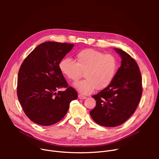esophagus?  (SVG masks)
Instances as JSON below:
<instances>
[{
	"label": "esophagus",
	"mask_w": 159,
	"mask_h": 159,
	"mask_svg": "<svg viewBox=\"0 0 159 159\" xmlns=\"http://www.w3.org/2000/svg\"><path fill=\"white\" fill-rule=\"evenodd\" d=\"M78 97H79V99H85V98H86V97H84V96H83V95H78Z\"/></svg>",
	"instance_id": "1"
}]
</instances>
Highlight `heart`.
Listing matches in <instances>:
<instances>
[{
  "label": "heart",
  "instance_id": "obj_1",
  "mask_svg": "<svg viewBox=\"0 0 159 159\" xmlns=\"http://www.w3.org/2000/svg\"><path fill=\"white\" fill-rule=\"evenodd\" d=\"M75 58V61L70 58H63L59 69L72 81L79 80L84 73L86 79L73 85L80 93L89 95L96 89H104L113 82L117 70V62L113 55L88 48L78 52Z\"/></svg>",
  "mask_w": 159,
  "mask_h": 159
}]
</instances>
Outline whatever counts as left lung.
Instances as JSON below:
<instances>
[{"instance_id": "1", "label": "left lung", "mask_w": 159, "mask_h": 159, "mask_svg": "<svg viewBox=\"0 0 159 159\" xmlns=\"http://www.w3.org/2000/svg\"><path fill=\"white\" fill-rule=\"evenodd\" d=\"M121 66L111 84L92 96L96 106L89 113L93 120L105 127H115L126 122L134 113L143 93L141 74L135 61L118 48Z\"/></svg>"}]
</instances>
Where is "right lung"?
<instances>
[{"label": "right lung", "instance_id": "obj_1", "mask_svg": "<svg viewBox=\"0 0 159 159\" xmlns=\"http://www.w3.org/2000/svg\"><path fill=\"white\" fill-rule=\"evenodd\" d=\"M73 44L49 41L36 47L25 58L18 74L17 96L28 117L41 126L63 119L77 92L68 87L59 63ZM65 87L61 92L57 89ZM58 91L56 92V91Z\"/></svg>", "mask_w": 159, "mask_h": 159}]
</instances>
